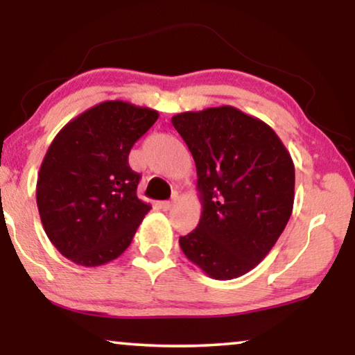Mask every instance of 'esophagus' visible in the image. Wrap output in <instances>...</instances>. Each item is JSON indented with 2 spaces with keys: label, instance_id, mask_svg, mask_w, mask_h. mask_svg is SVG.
Returning a JSON list of instances; mask_svg holds the SVG:
<instances>
[{
  "label": "esophagus",
  "instance_id": "34e87169",
  "mask_svg": "<svg viewBox=\"0 0 355 355\" xmlns=\"http://www.w3.org/2000/svg\"><path fill=\"white\" fill-rule=\"evenodd\" d=\"M174 203H176V197H174V198H173V200H166V202H162V203H159V207H162V208H163V210H171V208H173V205H174Z\"/></svg>",
  "mask_w": 355,
  "mask_h": 355
}]
</instances>
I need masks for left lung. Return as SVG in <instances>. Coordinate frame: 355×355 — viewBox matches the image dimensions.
<instances>
[{
  "label": "left lung",
  "mask_w": 355,
  "mask_h": 355,
  "mask_svg": "<svg viewBox=\"0 0 355 355\" xmlns=\"http://www.w3.org/2000/svg\"><path fill=\"white\" fill-rule=\"evenodd\" d=\"M197 168L202 216L179 237L192 263L213 279L254 270L273 249L294 205V163L263 121L234 106L173 116Z\"/></svg>",
  "instance_id": "8db88e82"
}]
</instances>
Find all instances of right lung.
<instances>
[{"instance_id": "right-lung-1", "label": "right lung", "mask_w": 355, "mask_h": 355, "mask_svg": "<svg viewBox=\"0 0 355 355\" xmlns=\"http://www.w3.org/2000/svg\"><path fill=\"white\" fill-rule=\"evenodd\" d=\"M158 116L128 101H103L53 139L38 173L37 207L48 239L66 259L100 266L130 245L152 207L137 197L140 174L128 158Z\"/></svg>"}]
</instances>
